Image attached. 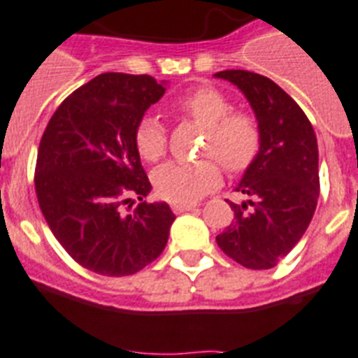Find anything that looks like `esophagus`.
I'll list each match as a JSON object with an SVG mask.
<instances>
[{
    "mask_svg": "<svg viewBox=\"0 0 358 358\" xmlns=\"http://www.w3.org/2000/svg\"><path fill=\"white\" fill-rule=\"evenodd\" d=\"M196 206H197V203H194V201H188V203H173L172 208H173V212H177V214H179V212L194 210Z\"/></svg>",
    "mask_w": 358,
    "mask_h": 358,
    "instance_id": "obj_1",
    "label": "esophagus"
}]
</instances>
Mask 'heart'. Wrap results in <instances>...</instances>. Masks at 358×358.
I'll use <instances>...</instances> for the list:
<instances>
[{
    "label": "heart",
    "mask_w": 358,
    "mask_h": 358,
    "mask_svg": "<svg viewBox=\"0 0 358 358\" xmlns=\"http://www.w3.org/2000/svg\"><path fill=\"white\" fill-rule=\"evenodd\" d=\"M177 113L205 128L199 161H173L153 173L161 197L176 203L196 201L221 182V166L230 173L247 172L262 150V128L250 111L232 109L230 100L214 87H199L177 100ZM141 157L155 162L166 153L168 129L157 117H144L135 129Z\"/></svg>",
    "instance_id": "heart-1"
}]
</instances>
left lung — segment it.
<instances>
[{
	"label": "left lung",
	"mask_w": 358,
	"mask_h": 358,
	"mask_svg": "<svg viewBox=\"0 0 358 358\" xmlns=\"http://www.w3.org/2000/svg\"><path fill=\"white\" fill-rule=\"evenodd\" d=\"M243 91L262 128V150L236 192L234 221L215 236L220 249L247 268H271L300 241L317 208V135L302 108L278 84L258 73H215ZM251 210H248V205Z\"/></svg>",
	"instance_id": "1"
}]
</instances>
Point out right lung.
I'll return each instance as SVG.
<instances>
[{
  "mask_svg": "<svg viewBox=\"0 0 358 358\" xmlns=\"http://www.w3.org/2000/svg\"><path fill=\"white\" fill-rule=\"evenodd\" d=\"M166 87L148 75L104 73L67 96L38 148L34 188L55 238L82 267L129 276L157 259L176 215L146 203L152 185L135 146L144 111ZM131 196L141 203L131 215Z\"/></svg>",
  "mask_w": 358,
  "mask_h": 358,
  "instance_id": "1",
  "label": "right lung"
}]
</instances>
